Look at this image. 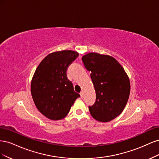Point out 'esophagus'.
<instances>
[{
    "mask_svg": "<svg viewBox=\"0 0 159 159\" xmlns=\"http://www.w3.org/2000/svg\"><path fill=\"white\" fill-rule=\"evenodd\" d=\"M80 95H81V98H84V91H81V92H80Z\"/></svg>",
    "mask_w": 159,
    "mask_h": 159,
    "instance_id": "obj_1",
    "label": "esophagus"
}]
</instances>
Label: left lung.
<instances>
[{"label": "left lung", "instance_id": "left-lung-1", "mask_svg": "<svg viewBox=\"0 0 159 159\" xmlns=\"http://www.w3.org/2000/svg\"><path fill=\"white\" fill-rule=\"evenodd\" d=\"M81 60L91 71L96 93L94 104L89 105L91 116L101 122L111 121L121 113L127 103L131 90L128 76L111 56L89 53Z\"/></svg>", "mask_w": 159, "mask_h": 159}]
</instances>
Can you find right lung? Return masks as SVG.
Masks as SVG:
<instances>
[{
  "label": "right lung",
  "mask_w": 159,
  "mask_h": 159,
  "mask_svg": "<svg viewBox=\"0 0 159 159\" xmlns=\"http://www.w3.org/2000/svg\"><path fill=\"white\" fill-rule=\"evenodd\" d=\"M78 56V53L71 50L52 53L36 68L31 83V93L37 109L47 118H64L75 100L80 97L67 77L68 68Z\"/></svg>",
  "instance_id": "add662e5"
}]
</instances>
